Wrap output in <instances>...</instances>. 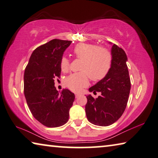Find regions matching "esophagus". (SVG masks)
Listing matches in <instances>:
<instances>
[{"instance_id": "esophagus-1", "label": "esophagus", "mask_w": 158, "mask_h": 158, "mask_svg": "<svg viewBox=\"0 0 158 158\" xmlns=\"http://www.w3.org/2000/svg\"><path fill=\"white\" fill-rule=\"evenodd\" d=\"M76 94V98H78V97H79L80 95H81V93H76V94Z\"/></svg>"}]
</instances>
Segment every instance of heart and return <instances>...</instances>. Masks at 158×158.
<instances>
[{"instance_id": "obj_1", "label": "heart", "mask_w": 158, "mask_h": 158, "mask_svg": "<svg viewBox=\"0 0 158 158\" xmlns=\"http://www.w3.org/2000/svg\"><path fill=\"white\" fill-rule=\"evenodd\" d=\"M73 54L82 60L81 66L82 72L73 73L65 79V85L73 92H80L89 82V77L93 81L102 80L110 71L111 56L106 48L89 44L81 43L73 48ZM70 64L67 58L63 57L60 67L62 72H67Z\"/></svg>"}]
</instances>
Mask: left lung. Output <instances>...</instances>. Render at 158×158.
Here are the masks:
<instances>
[{"mask_svg": "<svg viewBox=\"0 0 158 158\" xmlns=\"http://www.w3.org/2000/svg\"><path fill=\"white\" fill-rule=\"evenodd\" d=\"M111 54V64L107 75L89 88L94 94L100 92L101 95L96 99L91 94L86 97L87 120L101 127L112 124L121 117L127 107L131 89L125 52L114 44Z\"/></svg>", "mask_w": 158, "mask_h": 158, "instance_id": "obj_1", "label": "left lung"}]
</instances>
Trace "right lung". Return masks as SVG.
I'll use <instances>...</instances> for the list:
<instances>
[{
	"mask_svg": "<svg viewBox=\"0 0 158 158\" xmlns=\"http://www.w3.org/2000/svg\"><path fill=\"white\" fill-rule=\"evenodd\" d=\"M71 41L54 39L37 47L31 54L24 73V93L34 117L47 127L67 122L75 94L69 89L59 93L54 78L60 76V64Z\"/></svg>",
	"mask_w": 158,
	"mask_h": 158,
	"instance_id": "right-lung-1",
	"label": "right lung"
}]
</instances>
